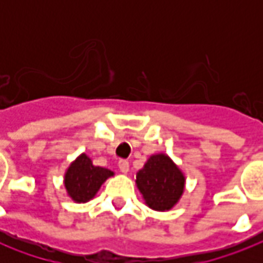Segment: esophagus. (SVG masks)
<instances>
[{"mask_svg": "<svg viewBox=\"0 0 263 263\" xmlns=\"http://www.w3.org/2000/svg\"><path fill=\"white\" fill-rule=\"evenodd\" d=\"M119 169H120V172L124 173V175H125V173H128V171H129V162H128V161H124V160L119 161Z\"/></svg>", "mask_w": 263, "mask_h": 263, "instance_id": "obj_1", "label": "esophagus"}]
</instances>
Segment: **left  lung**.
Listing matches in <instances>:
<instances>
[{
	"mask_svg": "<svg viewBox=\"0 0 263 263\" xmlns=\"http://www.w3.org/2000/svg\"><path fill=\"white\" fill-rule=\"evenodd\" d=\"M135 183L146 206L157 212H168L183 196L185 175L168 154L156 153L138 171Z\"/></svg>",
	"mask_w": 263,
	"mask_h": 263,
	"instance_id": "8db88e82",
	"label": "left lung"
}]
</instances>
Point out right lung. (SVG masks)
<instances>
[{"instance_id": "right-lung-1", "label": "right lung", "mask_w": 263, "mask_h": 263, "mask_svg": "<svg viewBox=\"0 0 263 263\" xmlns=\"http://www.w3.org/2000/svg\"><path fill=\"white\" fill-rule=\"evenodd\" d=\"M111 176H115L113 171L95 166L90 157L82 153L65 171L64 187L75 203H86L97 195L101 185Z\"/></svg>"}]
</instances>
